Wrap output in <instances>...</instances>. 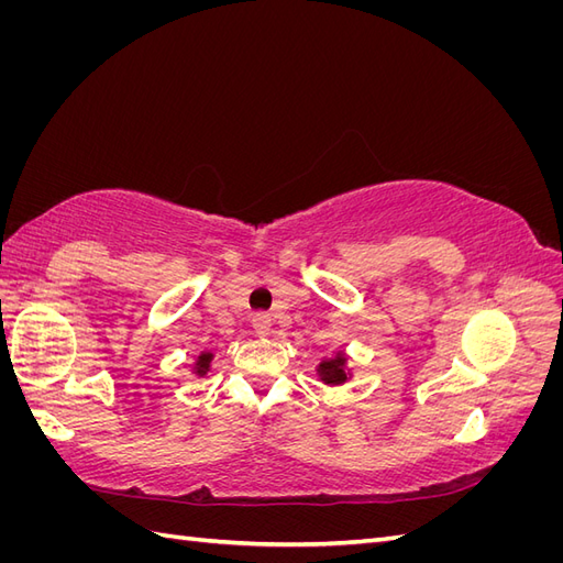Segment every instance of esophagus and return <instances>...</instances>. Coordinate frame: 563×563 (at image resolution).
<instances>
[{"label":"esophagus","mask_w":563,"mask_h":563,"mask_svg":"<svg viewBox=\"0 0 563 563\" xmlns=\"http://www.w3.org/2000/svg\"><path fill=\"white\" fill-rule=\"evenodd\" d=\"M251 327H253V331H255V333H267V331H269V327H272V319H269V314L258 312V314H253V319H251Z\"/></svg>","instance_id":"1"}]
</instances>
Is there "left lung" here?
I'll return each mask as SVG.
<instances>
[{
  "instance_id": "left-lung-1",
  "label": "left lung",
  "mask_w": 563,
  "mask_h": 563,
  "mask_svg": "<svg viewBox=\"0 0 563 563\" xmlns=\"http://www.w3.org/2000/svg\"><path fill=\"white\" fill-rule=\"evenodd\" d=\"M317 376L321 383L327 385H343L350 380L352 371L347 368V354L338 352L335 356H329V360H321L317 366Z\"/></svg>"
}]
</instances>
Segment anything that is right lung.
I'll return each mask as SVG.
<instances>
[{"label":"right lung","mask_w":563,"mask_h":563,"mask_svg":"<svg viewBox=\"0 0 563 563\" xmlns=\"http://www.w3.org/2000/svg\"><path fill=\"white\" fill-rule=\"evenodd\" d=\"M211 362H213V352H211V350H203V352H199L197 362H195V368H192L195 376H199V378L207 376V373L211 371Z\"/></svg>","instance_id":"right-lung-1"}]
</instances>
